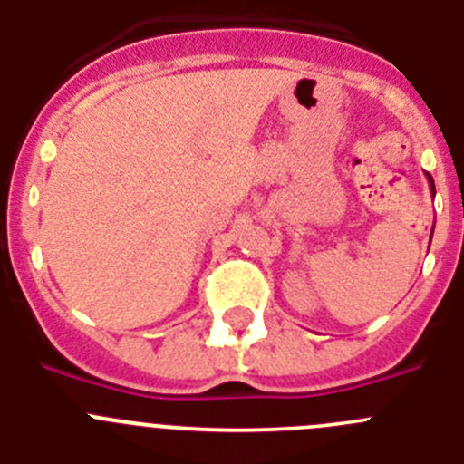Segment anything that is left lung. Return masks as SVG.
Instances as JSON below:
<instances>
[{
    "mask_svg": "<svg viewBox=\"0 0 464 464\" xmlns=\"http://www.w3.org/2000/svg\"><path fill=\"white\" fill-rule=\"evenodd\" d=\"M425 178H428V182H430V191H432V196H435V180H432V175L425 173Z\"/></svg>",
    "mask_w": 464,
    "mask_h": 464,
    "instance_id": "1",
    "label": "left lung"
}]
</instances>
